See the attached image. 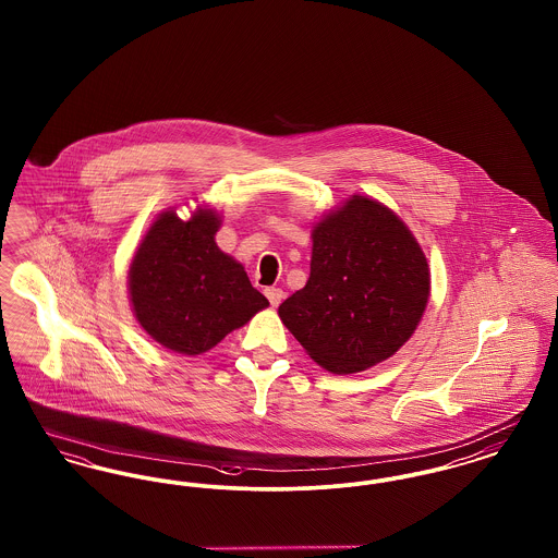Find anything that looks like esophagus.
<instances>
[{"label": "esophagus", "instance_id": "obj_1", "mask_svg": "<svg viewBox=\"0 0 558 558\" xmlns=\"http://www.w3.org/2000/svg\"><path fill=\"white\" fill-rule=\"evenodd\" d=\"M266 296L269 299L271 307H278V305L282 303V299H284V291H282V289H276V287H271V289H266Z\"/></svg>", "mask_w": 558, "mask_h": 558}]
</instances>
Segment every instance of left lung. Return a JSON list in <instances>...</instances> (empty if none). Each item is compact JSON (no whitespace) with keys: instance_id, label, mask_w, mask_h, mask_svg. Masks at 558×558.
I'll return each mask as SVG.
<instances>
[{"instance_id":"1","label":"left lung","mask_w":558,"mask_h":558,"mask_svg":"<svg viewBox=\"0 0 558 558\" xmlns=\"http://www.w3.org/2000/svg\"><path fill=\"white\" fill-rule=\"evenodd\" d=\"M428 266L385 205L353 196L314 228L310 280L278 307L322 368L366 371L391 357L423 318Z\"/></svg>"}]
</instances>
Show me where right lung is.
<instances>
[{"mask_svg":"<svg viewBox=\"0 0 558 558\" xmlns=\"http://www.w3.org/2000/svg\"><path fill=\"white\" fill-rule=\"evenodd\" d=\"M219 219L162 213L130 267L133 312L160 345L198 355L269 305L244 267L215 244Z\"/></svg>","mask_w":558,"mask_h":558,"instance_id":"add662e5","label":"right lung"}]
</instances>
